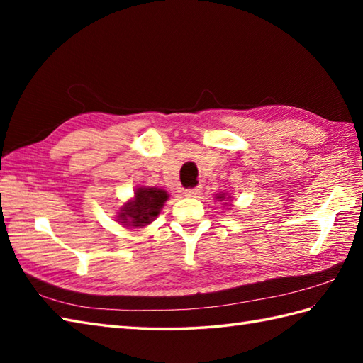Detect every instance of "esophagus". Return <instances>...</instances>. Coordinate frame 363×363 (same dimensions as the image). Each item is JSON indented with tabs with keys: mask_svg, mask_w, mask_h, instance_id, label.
Segmentation results:
<instances>
[{
	"mask_svg": "<svg viewBox=\"0 0 363 363\" xmlns=\"http://www.w3.org/2000/svg\"><path fill=\"white\" fill-rule=\"evenodd\" d=\"M201 194H203V187L201 186H198L195 189H190V190H186V196H189V198H198Z\"/></svg>",
	"mask_w": 363,
	"mask_h": 363,
	"instance_id": "34e87169",
	"label": "esophagus"
}]
</instances>
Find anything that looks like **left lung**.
Listing matches in <instances>:
<instances>
[{
    "label": "left lung",
    "mask_w": 363,
    "mask_h": 363,
    "mask_svg": "<svg viewBox=\"0 0 363 363\" xmlns=\"http://www.w3.org/2000/svg\"><path fill=\"white\" fill-rule=\"evenodd\" d=\"M215 198H217L218 199V201H223V206H225L226 207V209H229V207L230 206H233V204H230L229 201H230V199H233V196H229L228 194H223V191H220V194L217 195V196H215Z\"/></svg>",
    "instance_id": "1"
}]
</instances>
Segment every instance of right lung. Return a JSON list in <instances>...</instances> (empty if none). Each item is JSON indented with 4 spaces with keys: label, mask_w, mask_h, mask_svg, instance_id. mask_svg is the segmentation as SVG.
Instances as JSON below:
<instances>
[{
    "label": "right lung",
    "mask_w": 363,
    "mask_h": 363,
    "mask_svg": "<svg viewBox=\"0 0 363 363\" xmlns=\"http://www.w3.org/2000/svg\"><path fill=\"white\" fill-rule=\"evenodd\" d=\"M169 195L164 189L142 186L134 190V196L128 199L126 203L113 215L115 221L126 229H142L159 217Z\"/></svg>",
    "instance_id": "add662e5"
}]
</instances>
